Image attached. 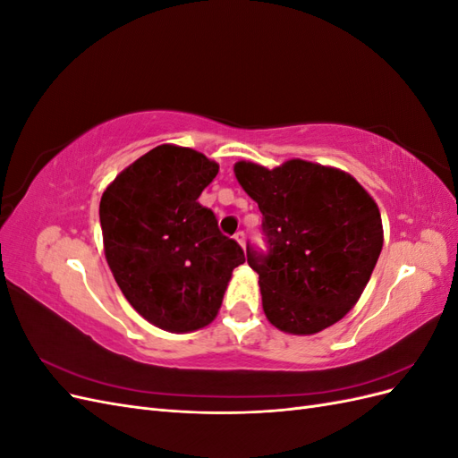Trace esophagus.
I'll return each mask as SVG.
<instances>
[{
    "mask_svg": "<svg viewBox=\"0 0 458 458\" xmlns=\"http://www.w3.org/2000/svg\"><path fill=\"white\" fill-rule=\"evenodd\" d=\"M234 241H237V242L244 248V244H246V234H244V231H239L237 234H234Z\"/></svg>",
    "mask_w": 458,
    "mask_h": 458,
    "instance_id": "1",
    "label": "esophagus"
}]
</instances>
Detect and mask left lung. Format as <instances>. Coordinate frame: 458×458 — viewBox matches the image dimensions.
Wrapping results in <instances>:
<instances>
[{"instance_id": "1", "label": "left lung", "mask_w": 458, "mask_h": 458, "mask_svg": "<svg viewBox=\"0 0 458 458\" xmlns=\"http://www.w3.org/2000/svg\"><path fill=\"white\" fill-rule=\"evenodd\" d=\"M234 175L263 216L269 252L248 246L246 259L259 275L267 321L296 336L338 323L382 250L377 202L348 172L300 158L273 170L241 160Z\"/></svg>"}]
</instances>
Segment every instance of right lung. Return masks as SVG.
<instances>
[{
    "label": "right lung",
    "mask_w": 458,
    "mask_h": 458,
    "mask_svg": "<svg viewBox=\"0 0 458 458\" xmlns=\"http://www.w3.org/2000/svg\"><path fill=\"white\" fill-rule=\"evenodd\" d=\"M217 162L158 145L122 170L99 204L105 258L133 310L168 332L210 325L242 248L221 234L200 192Z\"/></svg>",
    "instance_id": "add662e5"
}]
</instances>
